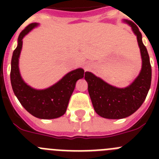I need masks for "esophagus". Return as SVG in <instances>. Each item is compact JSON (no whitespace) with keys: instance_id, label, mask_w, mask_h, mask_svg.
Wrapping results in <instances>:
<instances>
[{"instance_id":"34e87169","label":"esophagus","mask_w":159,"mask_h":159,"mask_svg":"<svg viewBox=\"0 0 159 159\" xmlns=\"http://www.w3.org/2000/svg\"><path fill=\"white\" fill-rule=\"evenodd\" d=\"M84 69H85V71H88V70L89 69V67H88V66H85V67H84Z\"/></svg>"}]
</instances>
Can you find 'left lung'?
I'll return each mask as SVG.
<instances>
[{"mask_svg": "<svg viewBox=\"0 0 159 159\" xmlns=\"http://www.w3.org/2000/svg\"><path fill=\"white\" fill-rule=\"evenodd\" d=\"M124 22L130 25L137 36L143 63L139 75L125 88L111 86L89 71H86L84 76L95 112L106 119H119L131 116L143 104L151 88V66L141 32L132 21L124 20Z\"/></svg>", "mask_w": 159, "mask_h": 159, "instance_id": "8db88e82", "label": "left lung"}]
</instances>
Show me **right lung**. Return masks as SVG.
Instances as JSON below:
<instances>
[{
  "label": "right lung",
  "mask_w": 159,
  "mask_h": 159,
  "mask_svg": "<svg viewBox=\"0 0 159 159\" xmlns=\"http://www.w3.org/2000/svg\"><path fill=\"white\" fill-rule=\"evenodd\" d=\"M37 25L36 23L30 24L20 33L17 47L12 53L11 61V84L18 100L31 115L39 119H56L64 115L67 111L75 83L84 77V71L82 68H77L70 71L57 84L43 90L34 89L25 84L20 76L18 66L22 40Z\"/></svg>",
  "instance_id": "obj_1"
}]
</instances>
